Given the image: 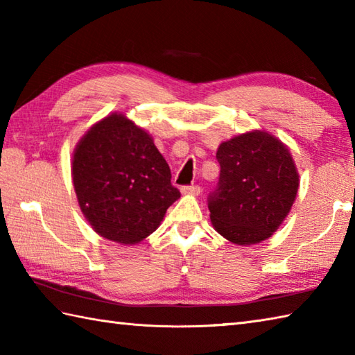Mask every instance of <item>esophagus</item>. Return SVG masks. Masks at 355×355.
<instances>
[{"label":"esophagus","instance_id":"esophagus-1","mask_svg":"<svg viewBox=\"0 0 355 355\" xmlns=\"http://www.w3.org/2000/svg\"><path fill=\"white\" fill-rule=\"evenodd\" d=\"M201 187L200 186H183L182 193L184 195H200Z\"/></svg>","mask_w":355,"mask_h":355}]
</instances>
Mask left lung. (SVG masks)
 I'll use <instances>...</instances> for the list:
<instances>
[{
  "label": "left lung",
  "mask_w": 355,
  "mask_h": 355,
  "mask_svg": "<svg viewBox=\"0 0 355 355\" xmlns=\"http://www.w3.org/2000/svg\"><path fill=\"white\" fill-rule=\"evenodd\" d=\"M218 189L209 197L214 229L238 245L268 239L290 214L299 172L288 148L267 131H248L223 141Z\"/></svg>",
  "instance_id": "8db88e82"
}]
</instances>
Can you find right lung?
Listing matches in <instances>:
<instances>
[{"mask_svg": "<svg viewBox=\"0 0 355 355\" xmlns=\"http://www.w3.org/2000/svg\"><path fill=\"white\" fill-rule=\"evenodd\" d=\"M71 178L85 220L97 235L119 244L148 238L180 198L154 139L122 112L103 117L82 135Z\"/></svg>", "mask_w": 355, "mask_h": 355, "instance_id": "right-lung-1", "label": "right lung"}]
</instances>
